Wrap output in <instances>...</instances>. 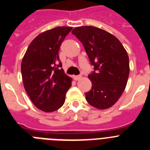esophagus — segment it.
<instances>
[{
  "mask_svg": "<svg viewBox=\"0 0 150 150\" xmlns=\"http://www.w3.org/2000/svg\"><path fill=\"white\" fill-rule=\"evenodd\" d=\"M81 78H82V75H74V76H73V79H74L75 81H77V80H79Z\"/></svg>",
  "mask_w": 150,
  "mask_h": 150,
  "instance_id": "esophagus-1",
  "label": "esophagus"
}]
</instances>
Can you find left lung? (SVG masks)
<instances>
[{
	"instance_id": "obj_1",
	"label": "left lung",
	"mask_w": 150,
	"mask_h": 150,
	"mask_svg": "<svg viewBox=\"0 0 150 150\" xmlns=\"http://www.w3.org/2000/svg\"><path fill=\"white\" fill-rule=\"evenodd\" d=\"M83 44L94 71L89 75L92 88L87 102L99 110L108 109L125 91L129 75L128 53L116 36L94 26L76 27L71 31Z\"/></svg>"
}]
</instances>
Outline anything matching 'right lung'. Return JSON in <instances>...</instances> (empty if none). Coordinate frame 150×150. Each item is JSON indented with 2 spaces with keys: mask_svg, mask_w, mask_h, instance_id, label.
Listing matches in <instances>:
<instances>
[{
  "mask_svg": "<svg viewBox=\"0 0 150 150\" xmlns=\"http://www.w3.org/2000/svg\"><path fill=\"white\" fill-rule=\"evenodd\" d=\"M72 27L59 26L39 34L28 47L21 64L22 81L28 96L47 113L63 106L72 79L64 74L59 59L61 43Z\"/></svg>",
  "mask_w": 150,
  "mask_h": 150,
  "instance_id": "obj_1",
  "label": "right lung"
}]
</instances>
